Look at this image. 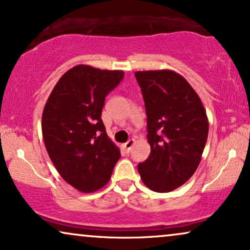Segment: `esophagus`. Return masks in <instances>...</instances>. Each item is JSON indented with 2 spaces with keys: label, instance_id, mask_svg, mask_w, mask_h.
<instances>
[{
  "label": "esophagus",
  "instance_id": "34e87169",
  "mask_svg": "<svg viewBox=\"0 0 250 250\" xmlns=\"http://www.w3.org/2000/svg\"><path fill=\"white\" fill-rule=\"evenodd\" d=\"M135 139L134 138H131V139H129V141L127 142V143H125V144H123V147H125V149L127 152H129L131 149V147H132V145L135 144Z\"/></svg>",
  "mask_w": 250,
  "mask_h": 250
}]
</instances>
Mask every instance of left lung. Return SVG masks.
I'll list each match as a JSON object with an SVG mask.
<instances>
[{
  "mask_svg": "<svg viewBox=\"0 0 250 250\" xmlns=\"http://www.w3.org/2000/svg\"><path fill=\"white\" fill-rule=\"evenodd\" d=\"M147 115L151 153L138 165L144 184L167 193L185 184L197 170L208 138L202 102L189 83L169 69L135 73Z\"/></svg>",
  "mask_w": 250,
  "mask_h": 250,
  "instance_id": "8db88e82",
  "label": "left lung"
}]
</instances>
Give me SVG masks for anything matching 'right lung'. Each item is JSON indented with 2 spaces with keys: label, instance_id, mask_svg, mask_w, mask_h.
<instances>
[{
  "label": "right lung",
  "instance_id": "obj_1",
  "mask_svg": "<svg viewBox=\"0 0 250 250\" xmlns=\"http://www.w3.org/2000/svg\"><path fill=\"white\" fill-rule=\"evenodd\" d=\"M123 71L76 65L59 79L42 114L46 152L59 175L83 193L102 188L121 153L102 120L105 97L122 81Z\"/></svg>",
  "mask_w": 250,
  "mask_h": 250
}]
</instances>
